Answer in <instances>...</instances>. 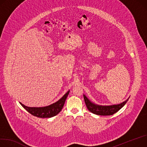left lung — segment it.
<instances>
[{"mask_svg": "<svg viewBox=\"0 0 147 147\" xmlns=\"http://www.w3.org/2000/svg\"><path fill=\"white\" fill-rule=\"evenodd\" d=\"M83 97L88 110L94 114L101 116H108L113 115L114 113L119 111L122 107H123L129 99V97L125 101L118 105L103 106L93 103L84 94H83Z\"/></svg>", "mask_w": 147, "mask_h": 147, "instance_id": "1", "label": "left lung"}]
</instances>
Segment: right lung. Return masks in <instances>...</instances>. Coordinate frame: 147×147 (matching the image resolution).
I'll return each mask as SVG.
<instances>
[{
    "mask_svg": "<svg viewBox=\"0 0 147 147\" xmlns=\"http://www.w3.org/2000/svg\"><path fill=\"white\" fill-rule=\"evenodd\" d=\"M69 92L70 90H68L60 99L56 102L44 107H28L21 102L19 103L29 113L38 118H51L59 113L62 110Z\"/></svg>",
    "mask_w": 147,
    "mask_h": 147,
    "instance_id": "1",
    "label": "right lung"
}]
</instances>
